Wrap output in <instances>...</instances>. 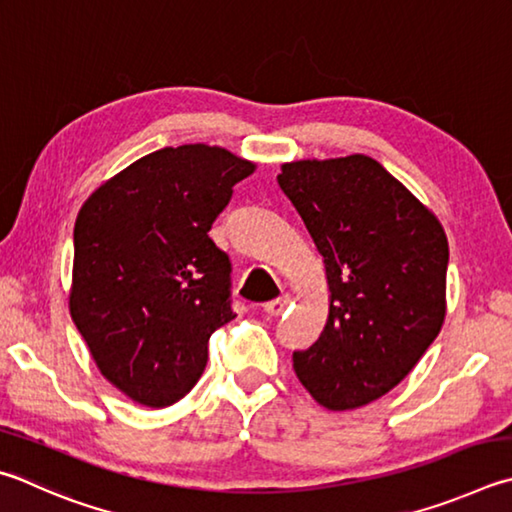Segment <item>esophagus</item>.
Listing matches in <instances>:
<instances>
[{
    "label": "esophagus",
    "mask_w": 512,
    "mask_h": 512,
    "mask_svg": "<svg viewBox=\"0 0 512 512\" xmlns=\"http://www.w3.org/2000/svg\"><path fill=\"white\" fill-rule=\"evenodd\" d=\"M291 304H293V295L284 293L282 297H277V300L264 304V311H266L268 315H273V318H277V315H282Z\"/></svg>",
    "instance_id": "34e87169"
}]
</instances>
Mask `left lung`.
Instances as JSON below:
<instances>
[{
	"instance_id": "1",
	"label": "left lung",
	"mask_w": 512,
	"mask_h": 512,
	"mask_svg": "<svg viewBox=\"0 0 512 512\" xmlns=\"http://www.w3.org/2000/svg\"><path fill=\"white\" fill-rule=\"evenodd\" d=\"M277 183L329 286L327 324L293 353L295 376L327 410H356L401 383L439 336L448 237L434 212L365 154L284 163Z\"/></svg>"
}]
</instances>
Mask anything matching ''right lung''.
<instances>
[{
    "label": "right lung",
    "mask_w": 512,
    "mask_h": 512,
    "mask_svg": "<svg viewBox=\"0 0 512 512\" xmlns=\"http://www.w3.org/2000/svg\"><path fill=\"white\" fill-rule=\"evenodd\" d=\"M255 163L217 145L163 147L82 203L69 311L102 376L145 407L190 392L235 318L230 262L208 230Z\"/></svg>",
    "instance_id": "right-lung-1"
}]
</instances>
